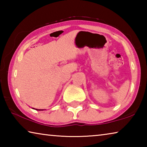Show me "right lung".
Here are the masks:
<instances>
[{"label":"right lung","mask_w":147,"mask_h":147,"mask_svg":"<svg viewBox=\"0 0 147 147\" xmlns=\"http://www.w3.org/2000/svg\"><path fill=\"white\" fill-rule=\"evenodd\" d=\"M37 110H40V109H37Z\"/></svg>","instance_id":"right-lung-1"}]
</instances>
